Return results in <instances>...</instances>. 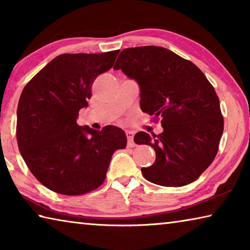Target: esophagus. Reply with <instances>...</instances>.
<instances>
[{"label":"esophagus","instance_id":"esophagus-1","mask_svg":"<svg viewBox=\"0 0 250 250\" xmlns=\"http://www.w3.org/2000/svg\"><path fill=\"white\" fill-rule=\"evenodd\" d=\"M125 135L126 139H128V146H134V142H133V132L132 131H125Z\"/></svg>","mask_w":250,"mask_h":250}]
</instances>
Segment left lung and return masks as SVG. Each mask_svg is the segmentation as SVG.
Masks as SVG:
<instances>
[{
  "instance_id": "8db88e82",
  "label": "left lung",
  "mask_w": 250,
  "mask_h": 250,
  "mask_svg": "<svg viewBox=\"0 0 250 250\" xmlns=\"http://www.w3.org/2000/svg\"><path fill=\"white\" fill-rule=\"evenodd\" d=\"M113 69L140 87L143 112L160 118L163 131L138 132L134 142L155 151V162L142 167L151 183L180 188L197 180L218 151L224 130L219 99L192 62L160 46L125 48Z\"/></svg>"
}]
</instances>
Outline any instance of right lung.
<instances>
[{
    "label": "right lung",
    "mask_w": 250,
    "mask_h": 250,
    "mask_svg": "<svg viewBox=\"0 0 250 250\" xmlns=\"http://www.w3.org/2000/svg\"><path fill=\"white\" fill-rule=\"evenodd\" d=\"M118 54H62L24 87L18 105L19 149L32 174L54 192L80 195L97 188L113 152L126 146L118 126L99 131L77 125L95 79L111 68Z\"/></svg>",
    "instance_id": "add662e5"
}]
</instances>
